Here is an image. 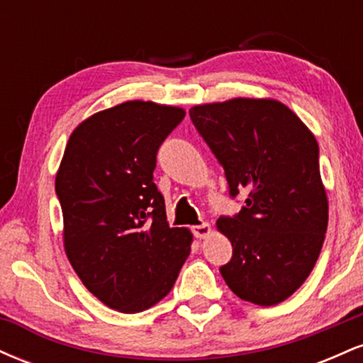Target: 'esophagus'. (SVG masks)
I'll use <instances>...</instances> for the list:
<instances>
[{"label": "esophagus", "instance_id": "obj_1", "mask_svg": "<svg viewBox=\"0 0 363 363\" xmlns=\"http://www.w3.org/2000/svg\"><path fill=\"white\" fill-rule=\"evenodd\" d=\"M210 232H211L210 223H201L193 227V234L194 237H198V239H205V237L210 235Z\"/></svg>", "mask_w": 363, "mask_h": 363}]
</instances>
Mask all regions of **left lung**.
<instances>
[{"mask_svg":"<svg viewBox=\"0 0 363 363\" xmlns=\"http://www.w3.org/2000/svg\"><path fill=\"white\" fill-rule=\"evenodd\" d=\"M189 116L223 167L230 198L247 194L239 213L216 222L234 247L220 273L242 301L280 303L311 274L328 228L318 141L269 99L194 106Z\"/></svg>","mask_w":363,"mask_h":363,"instance_id":"8db88e82","label":"left lung"}]
</instances>
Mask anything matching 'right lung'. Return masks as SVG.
<instances>
[{"instance_id": "obj_1", "label": "right lung", "mask_w": 363, "mask_h": 363, "mask_svg": "<svg viewBox=\"0 0 363 363\" xmlns=\"http://www.w3.org/2000/svg\"><path fill=\"white\" fill-rule=\"evenodd\" d=\"M184 116L179 107L124 102L83 121L66 145L56 176L66 256L111 309L155 306L191 252L193 234L169 227L153 182L158 148Z\"/></svg>"}]
</instances>
